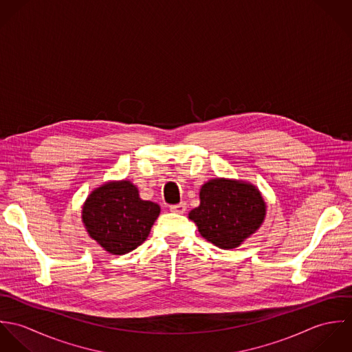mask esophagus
<instances>
[{"label":"esophagus","instance_id":"34e87169","mask_svg":"<svg viewBox=\"0 0 352 352\" xmlns=\"http://www.w3.org/2000/svg\"><path fill=\"white\" fill-rule=\"evenodd\" d=\"M187 210V204L184 201H180L179 204H175V206H170V211L172 212H176V214H184Z\"/></svg>","mask_w":352,"mask_h":352}]
</instances>
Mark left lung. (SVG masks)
Masks as SVG:
<instances>
[{
	"mask_svg": "<svg viewBox=\"0 0 352 352\" xmlns=\"http://www.w3.org/2000/svg\"><path fill=\"white\" fill-rule=\"evenodd\" d=\"M199 199L188 218L204 240L221 250L239 248L265 219L267 204L261 192L244 180L210 179L201 186Z\"/></svg>",
	"mask_w": 352,
	"mask_h": 352,
	"instance_id": "8db88e82",
	"label": "left lung"
}]
</instances>
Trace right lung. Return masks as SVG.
I'll return each mask as SVG.
<instances>
[{
  "instance_id": "right-lung-1",
  "label": "right lung",
  "mask_w": 352,
  "mask_h": 352,
  "mask_svg": "<svg viewBox=\"0 0 352 352\" xmlns=\"http://www.w3.org/2000/svg\"><path fill=\"white\" fill-rule=\"evenodd\" d=\"M160 206L140 197L130 180H109L95 188L82 204L81 218L92 240L111 254H124L149 236Z\"/></svg>"
}]
</instances>
